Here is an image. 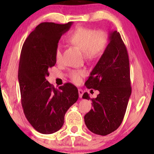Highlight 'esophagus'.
Here are the masks:
<instances>
[{"label": "esophagus", "instance_id": "obj_1", "mask_svg": "<svg viewBox=\"0 0 154 154\" xmlns=\"http://www.w3.org/2000/svg\"><path fill=\"white\" fill-rule=\"evenodd\" d=\"M79 97L82 98V97H83V90H82L81 89H79Z\"/></svg>", "mask_w": 154, "mask_h": 154}]
</instances>
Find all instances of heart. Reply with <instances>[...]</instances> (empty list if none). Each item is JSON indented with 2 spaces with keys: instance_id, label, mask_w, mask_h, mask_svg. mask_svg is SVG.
Listing matches in <instances>:
<instances>
[{
  "instance_id": "b5f03b06",
  "label": "heart",
  "mask_w": 154,
  "mask_h": 154,
  "mask_svg": "<svg viewBox=\"0 0 154 154\" xmlns=\"http://www.w3.org/2000/svg\"><path fill=\"white\" fill-rule=\"evenodd\" d=\"M108 40V35L103 30H94L84 26L76 27L67 37V41L79 48L88 60H95L101 57L106 49ZM62 55V49L58 45L54 54L57 62H60ZM85 75L84 71H73L71 73V79L75 83H79Z\"/></svg>"
}]
</instances>
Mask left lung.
<instances>
[{"mask_svg": "<svg viewBox=\"0 0 154 154\" xmlns=\"http://www.w3.org/2000/svg\"><path fill=\"white\" fill-rule=\"evenodd\" d=\"M109 43L104 53L92 69L85 86L100 94L90 99L88 92L83 99L91 100L93 108L84 116L92 132L105 136L121 125L131 94L130 63L127 49L117 31L109 33Z\"/></svg>", "mask_w": 154, "mask_h": 154, "instance_id": "left-lung-1", "label": "left lung"}]
</instances>
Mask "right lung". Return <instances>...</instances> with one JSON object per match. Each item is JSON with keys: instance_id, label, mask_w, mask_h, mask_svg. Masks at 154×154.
Returning a JSON list of instances; mask_svg holds the SVG:
<instances>
[{"instance_id": "1", "label": "right lung", "mask_w": 154, "mask_h": 154, "mask_svg": "<svg viewBox=\"0 0 154 154\" xmlns=\"http://www.w3.org/2000/svg\"><path fill=\"white\" fill-rule=\"evenodd\" d=\"M72 24L43 22L23 44L18 71L21 101L26 119L40 133L52 134L61 129L65 113L79 99L73 84L57 89L46 79L48 70L56 64L59 41Z\"/></svg>"}]
</instances>
